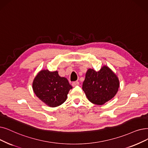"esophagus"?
I'll use <instances>...</instances> for the list:
<instances>
[{
	"instance_id": "esophagus-1",
	"label": "esophagus",
	"mask_w": 148,
	"mask_h": 148,
	"mask_svg": "<svg viewBox=\"0 0 148 148\" xmlns=\"http://www.w3.org/2000/svg\"><path fill=\"white\" fill-rule=\"evenodd\" d=\"M79 85V82H77V81H75V82H73V83H72V86H77V85Z\"/></svg>"
}]
</instances>
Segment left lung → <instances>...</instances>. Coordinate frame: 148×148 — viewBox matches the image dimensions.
I'll return each mask as SVG.
<instances>
[{
	"label": "left lung",
	"instance_id": "left-lung-1",
	"mask_svg": "<svg viewBox=\"0 0 148 148\" xmlns=\"http://www.w3.org/2000/svg\"><path fill=\"white\" fill-rule=\"evenodd\" d=\"M119 85L117 75L104 66L97 72L92 69L87 71L82 89L90 101L102 105L114 97Z\"/></svg>",
	"mask_w": 148,
	"mask_h": 148
}]
</instances>
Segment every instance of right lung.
<instances>
[{
  "label": "right lung",
  "mask_w": 148,
  "mask_h": 148,
  "mask_svg": "<svg viewBox=\"0 0 148 148\" xmlns=\"http://www.w3.org/2000/svg\"><path fill=\"white\" fill-rule=\"evenodd\" d=\"M72 86L65 77H61L58 72L42 70L33 83V91L37 97L50 107L62 105L67 99Z\"/></svg>",
  "instance_id": "add662e5"
}]
</instances>
